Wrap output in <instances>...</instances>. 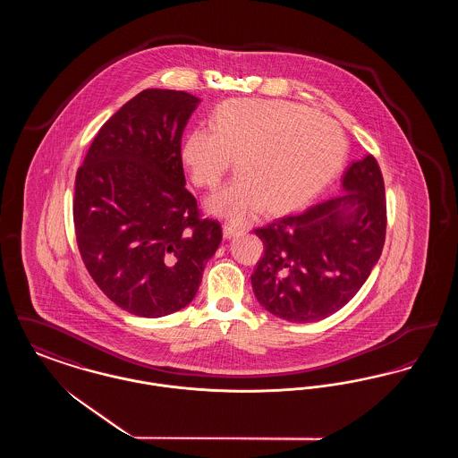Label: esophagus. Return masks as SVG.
Returning a JSON list of instances; mask_svg holds the SVG:
<instances>
[{
    "instance_id": "esophagus-1",
    "label": "esophagus",
    "mask_w": 458,
    "mask_h": 458,
    "mask_svg": "<svg viewBox=\"0 0 458 458\" xmlns=\"http://www.w3.org/2000/svg\"><path fill=\"white\" fill-rule=\"evenodd\" d=\"M242 233V230L237 228L235 225H230V223H225L223 225V235H225V239H233V237H237Z\"/></svg>"
}]
</instances>
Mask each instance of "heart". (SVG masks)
Segmentation results:
<instances>
[{
	"instance_id": "obj_1",
	"label": "heart",
	"mask_w": 458,
	"mask_h": 458,
	"mask_svg": "<svg viewBox=\"0 0 458 458\" xmlns=\"http://www.w3.org/2000/svg\"><path fill=\"white\" fill-rule=\"evenodd\" d=\"M209 125L187 133L182 163L197 187L213 189L235 156L239 174L206 202L233 223H247L264 204L269 213L302 208L335 180L347 156L338 127L295 103L230 99Z\"/></svg>"
}]
</instances>
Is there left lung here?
Segmentation results:
<instances>
[{
    "label": "left lung",
    "mask_w": 458,
    "mask_h": 458,
    "mask_svg": "<svg viewBox=\"0 0 458 458\" xmlns=\"http://www.w3.org/2000/svg\"><path fill=\"white\" fill-rule=\"evenodd\" d=\"M344 194L254 230L264 254L250 276L258 302L290 323L335 314L360 290L386 237L385 182L374 156L352 163Z\"/></svg>",
    "instance_id": "left-lung-1"
}]
</instances>
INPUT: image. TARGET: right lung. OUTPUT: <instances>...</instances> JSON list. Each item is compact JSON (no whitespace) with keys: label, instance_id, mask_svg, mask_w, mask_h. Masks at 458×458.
<instances>
[{"label":"right lung","instance_id":"obj_1","mask_svg":"<svg viewBox=\"0 0 458 458\" xmlns=\"http://www.w3.org/2000/svg\"><path fill=\"white\" fill-rule=\"evenodd\" d=\"M199 98L146 89L99 129L75 176L73 223L90 278L142 318L191 304L223 239L185 189L182 133Z\"/></svg>","mask_w":458,"mask_h":458}]
</instances>
